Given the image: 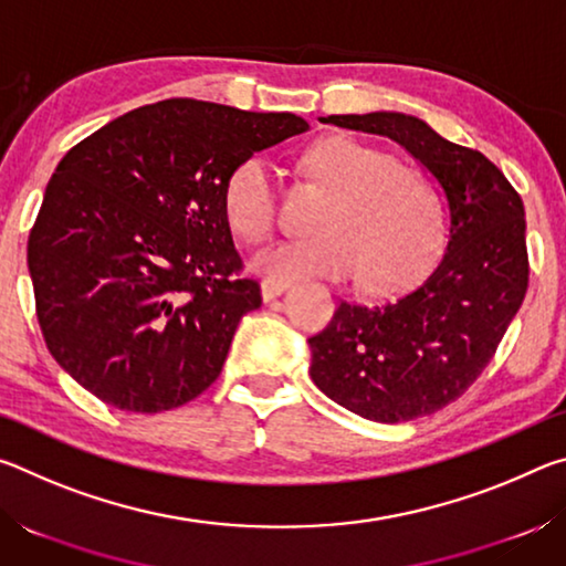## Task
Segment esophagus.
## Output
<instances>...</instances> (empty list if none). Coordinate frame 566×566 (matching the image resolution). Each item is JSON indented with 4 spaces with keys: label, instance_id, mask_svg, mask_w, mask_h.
I'll list each match as a JSON object with an SVG mask.
<instances>
[{
    "label": "esophagus",
    "instance_id": "obj_1",
    "mask_svg": "<svg viewBox=\"0 0 566 566\" xmlns=\"http://www.w3.org/2000/svg\"><path fill=\"white\" fill-rule=\"evenodd\" d=\"M286 282H276V280H264L262 282V300L264 302H270V300H274V296H280L282 292H286Z\"/></svg>",
    "mask_w": 566,
    "mask_h": 566
}]
</instances>
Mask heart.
Returning <instances> with one entry per match:
<instances>
[{
	"label": "heart",
	"instance_id": "heart-1",
	"mask_svg": "<svg viewBox=\"0 0 566 566\" xmlns=\"http://www.w3.org/2000/svg\"><path fill=\"white\" fill-rule=\"evenodd\" d=\"M304 175L327 191L312 217L317 234L274 244L252 266L266 280L347 276L359 266L367 284L409 280L442 242V207L419 169L354 137H329L302 157ZM224 209L249 244L270 237L276 219V181L270 161L247 157L224 187Z\"/></svg>",
	"mask_w": 566,
	"mask_h": 566
}]
</instances>
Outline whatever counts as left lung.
<instances>
[{
    "instance_id": "8db88e82",
    "label": "left lung",
    "mask_w": 566,
    "mask_h": 566,
    "mask_svg": "<svg viewBox=\"0 0 566 566\" xmlns=\"http://www.w3.org/2000/svg\"><path fill=\"white\" fill-rule=\"evenodd\" d=\"M322 122L405 147L444 191L449 237L442 260L409 292L337 306L327 329L310 337L312 381L381 424L434 415L474 385L524 302L522 197L482 151L439 137L409 114H332Z\"/></svg>"
}]
</instances>
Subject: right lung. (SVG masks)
I'll use <instances>...</instances> for the list:
<instances>
[{
    "label": "right lung",
    "mask_w": 566,
    "mask_h": 566,
    "mask_svg": "<svg viewBox=\"0 0 566 566\" xmlns=\"http://www.w3.org/2000/svg\"><path fill=\"white\" fill-rule=\"evenodd\" d=\"M306 129L286 112L165 99L66 151L27 242L36 319L66 375L142 415L212 385L262 304L229 232L227 179Z\"/></svg>",
    "instance_id": "1"
}]
</instances>
